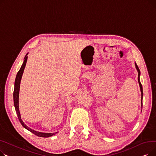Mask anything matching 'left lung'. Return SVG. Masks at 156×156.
Returning <instances> with one entry per match:
<instances>
[{"label": "left lung", "mask_w": 156, "mask_h": 156, "mask_svg": "<svg viewBox=\"0 0 156 156\" xmlns=\"http://www.w3.org/2000/svg\"><path fill=\"white\" fill-rule=\"evenodd\" d=\"M135 68L138 71V84H139V86H140V92H141V102H142V99H143V88H142V84L140 83V69H139L138 66L136 65V63H135Z\"/></svg>", "instance_id": "1"}]
</instances>
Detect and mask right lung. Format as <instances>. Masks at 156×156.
I'll return each instance as SVG.
<instances>
[{
	"mask_svg": "<svg viewBox=\"0 0 156 156\" xmlns=\"http://www.w3.org/2000/svg\"><path fill=\"white\" fill-rule=\"evenodd\" d=\"M28 53L27 54V55H25L24 58V61L23 63L21 66V67L20 68V69L19 70V71L18 72L17 75H16V77L15 79V82H14V93H13V99H14V108L16 109V114H17L18 119L21 122V124L22 125V126L26 128L27 129H28V131H30V132L33 133L34 134H35V135L40 136V137H44V138H47V137H49L54 135L56 133H42V132H37V131H35L34 129H31L30 128H29L28 126H27L24 123V122L23 121L21 117V114H20V111L19 110V94H20V83H21V80L22 78V76L24 72V69L25 68L26 66V64L27 62V59H28Z\"/></svg>",
	"mask_w": 156,
	"mask_h": 156,
	"instance_id": "1",
	"label": "right lung"
}]
</instances>
